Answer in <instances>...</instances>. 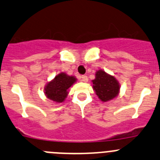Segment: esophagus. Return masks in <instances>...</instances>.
I'll return each instance as SVG.
<instances>
[{"mask_svg": "<svg viewBox=\"0 0 160 160\" xmlns=\"http://www.w3.org/2000/svg\"><path fill=\"white\" fill-rule=\"evenodd\" d=\"M82 81L84 82H88V77L86 75L82 76Z\"/></svg>", "mask_w": 160, "mask_h": 160, "instance_id": "esophagus-1", "label": "esophagus"}]
</instances>
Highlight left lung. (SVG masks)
Returning <instances> with one entry per match:
<instances>
[{
  "label": "left lung",
  "mask_w": 160,
  "mask_h": 160,
  "mask_svg": "<svg viewBox=\"0 0 160 160\" xmlns=\"http://www.w3.org/2000/svg\"><path fill=\"white\" fill-rule=\"evenodd\" d=\"M92 82V89L101 101H110L119 94L120 85L118 80L103 70L97 71Z\"/></svg>",
  "instance_id": "left-lung-1"
}]
</instances>
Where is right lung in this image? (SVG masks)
<instances>
[{
    "mask_svg": "<svg viewBox=\"0 0 160 160\" xmlns=\"http://www.w3.org/2000/svg\"><path fill=\"white\" fill-rule=\"evenodd\" d=\"M77 82L74 76L68 75L65 72L58 74L48 82L44 88V92L48 99L56 104L62 103L68 95V89Z\"/></svg>",
    "mask_w": 160,
    "mask_h": 160,
    "instance_id": "obj_1",
    "label": "right lung"
}]
</instances>
